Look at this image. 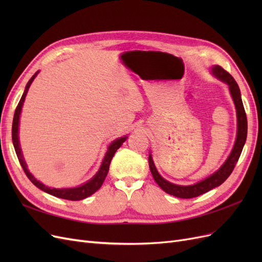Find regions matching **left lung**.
I'll return each mask as SVG.
<instances>
[{"label": "left lung", "instance_id": "1", "mask_svg": "<svg viewBox=\"0 0 262 262\" xmlns=\"http://www.w3.org/2000/svg\"><path fill=\"white\" fill-rule=\"evenodd\" d=\"M212 72L217 78H220L221 81L225 82L228 85L229 92H231L233 100L235 102L237 113V138L232 153L229 154L226 162L222 165V167L216 172H214L212 176L208 177L207 179L198 182V184L192 186H178L165 180L160 173L157 172L152 160V156H148L149 169L150 172H152L154 180L157 182V185L160 186L165 192H167L168 194H171L173 196L182 198V199H191V198L199 196L205 192L210 191L211 189L219 187L220 185L223 184L234 170L236 163L238 162V158L245 145L246 138H247V117H246L238 85H237L234 77L220 66L213 67Z\"/></svg>", "mask_w": 262, "mask_h": 262}]
</instances>
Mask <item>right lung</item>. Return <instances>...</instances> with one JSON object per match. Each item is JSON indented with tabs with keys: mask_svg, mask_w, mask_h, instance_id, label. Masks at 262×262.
<instances>
[{
	"mask_svg": "<svg viewBox=\"0 0 262 262\" xmlns=\"http://www.w3.org/2000/svg\"><path fill=\"white\" fill-rule=\"evenodd\" d=\"M38 73V72H37ZM36 74L33 75V77L30 78L29 82L27 83L26 85V89H25V92H24L23 96L18 102V105L16 107V109H15V114H14V119H13V126H12V139H13V144H14V148H15V152H16V155L18 157V161L21 165V167L24 169V171H25L26 176L28 177V179L33 182V184L39 188L41 189L42 191L49 193V194H52L54 196L57 198H61V199H66V200H71V201H78V200H83L85 199V198L92 195L94 192H96L97 190L101 187L102 182H104L107 173H108V170H109V165H110V162H112L113 157L116 153V150L120 147L122 145L123 142L126 140V137L124 138H120V139H117L116 141H114L112 144L109 145L108 147V150L107 153L105 155V158L104 161H102V164L100 166V168L98 170V172L95 175V177L93 179H91L89 182H86V184H84L83 186H80L77 188H70V189H55V188H49L45 186L43 184H41L40 181H38L37 179L34 178V176L31 175V173L28 171L27 169V166H26V163L25 161H24V157H23V154H21V150H20V147H19V141H18V122H19V115H20V112H21V107H23V104H24V100H25V97H26V94L28 92V89L30 84L33 83L34 78L36 77Z\"/></svg>",
	"mask_w": 262,
	"mask_h": 262,
	"instance_id": "obj_1",
	"label": "right lung"
}]
</instances>
